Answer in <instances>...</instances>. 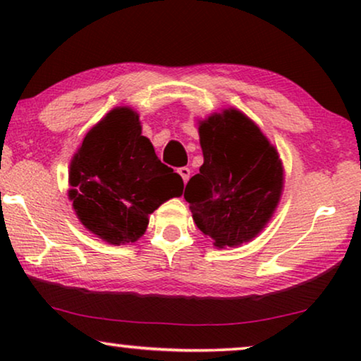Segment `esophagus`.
Instances as JSON below:
<instances>
[{
  "label": "esophagus",
  "instance_id": "34e87169",
  "mask_svg": "<svg viewBox=\"0 0 361 361\" xmlns=\"http://www.w3.org/2000/svg\"><path fill=\"white\" fill-rule=\"evenodd\" d=\"M177 172H179V174H180L182 180H184V182L189 180V177H190V169H189V167H179V169H177Z\"/></svg>",
  "mask_w": 361,
  "mask_h": 361
}]
</instances>
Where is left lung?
I'll return each mask as SVG.
<instances>
[{
	"label": "left lung",
	"instance_id": "obj_1",
	"mask_svg": "<svg viewBox=\"0 0 361 361\" xmlns=\"http://www.w3.org/2000/svg\"><path fill=\"white\" fill-rule=\"evenodd\" d=\"M204 164L187 182L184 199L202 233L219 248L253 240L283 192V162L258 126L228 108L199 125Z\"/></svg>",
	"mask_w": 361,
	"mask_h": 361
}]
</instances>
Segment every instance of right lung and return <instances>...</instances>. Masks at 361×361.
<instances>
[{
    "mask_svg": "<svg viewBox=\"0 0 361 361\" xmlns=\"http://www.w3.org/2000/svg\"><path fill=\"white\" fill-rule=\"evenodd\" d=\"M68 199L87 230L110 245L135 243L149 214L182 195V177L162 164L141 135L136 111L118 106L98 121L73 156Z\"/></svg>",
    "mask_w": 361,
    "mask_h": 361,
    "instance_id": "add662e5",
    "label": "right lung"
}]
</instances>
